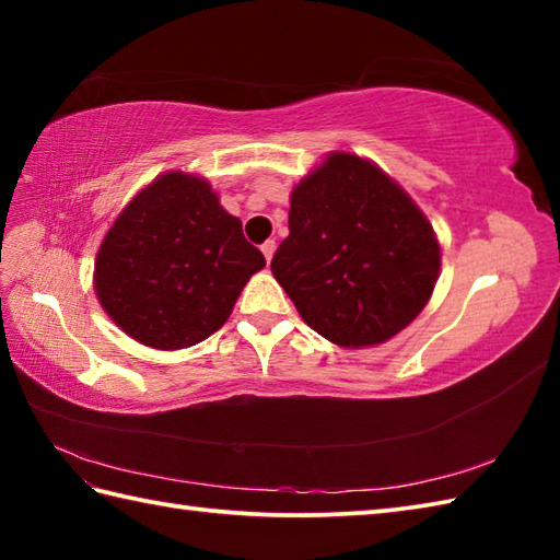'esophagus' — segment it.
<instances>
[{
	"label": "esophagus",
	"instance_id": "1",
	"mask_svg": "<svg viewBox=\"0 0 560 560\" xmlns=\"http://www.w3.org/2000/svg\"><path fill=\"white\" fill-rule=\"evenodd\" d=\"M273 249H277V243H273V241H267L265 245H261V255H265V259H267V261H271V257H273Z\"/></svg>",
	"mask_w": 560,
	"mask_h": 560
}]
</instances>
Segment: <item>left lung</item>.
Instances as JSON below:
<instances>
[{
  "mask_svg": "<svg viewBox=\"0 0 560 560\" xmlns=\"http://www.w3.org/2000/svg\"><path fill=\"white\" fill-rule=\"evenodd\" d=\"M271 273L307 327L337 347L365 349L399 335L431 301L440 243L377 163L331 151L291 189L289 237Z\"/></svg>",
  "mask_w": 560,
  "mask_h": 560,
  "instance_id": "left-lung-1",
  "label": "left lung"
}]
</instances>
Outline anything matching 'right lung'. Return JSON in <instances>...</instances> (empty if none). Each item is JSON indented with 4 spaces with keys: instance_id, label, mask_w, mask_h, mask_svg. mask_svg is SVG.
<instances>
[{
    "instance_id": "add662e5",
    "label": "right lung",
    "mask_w": 560,
    "mask_h": 560,
    "mask_svg": "<svg viewBox=\"0 0 560 560\" xmlns=\"http://www.w3.org/2000/svg\"><path fill=\"white\" fill-rule=\"evenodd\" d=\"M265 255L207 177L168 171L129 199L93 265L98 303L127 337L159 351L195 347L231 317Z\"/></svg>"
}]
</instances>
